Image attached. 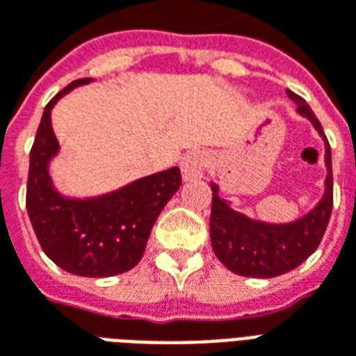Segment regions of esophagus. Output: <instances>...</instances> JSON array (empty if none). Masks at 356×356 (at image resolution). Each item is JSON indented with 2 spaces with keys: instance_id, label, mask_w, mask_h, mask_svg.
I'll list each match as a JSON object with an SVG mask.
<instances>
[{
  "instance_id": "1",
  "label": "esophagus",
  "mask_w": 356,
  "mask_h": 356,
  "mask_svg": "<svg viewBox=\"0 0 356 356\" xmlns=\"http://www.w3.org/2000/svg\"><path fill=\"white\" fill-rule=\"evenodd\" d=\"M208 163V156L200 152V150H193L185 154V158L181 160V173L185 181H193V179H200L206 170Z\"/></svg>"
}]
</instances>
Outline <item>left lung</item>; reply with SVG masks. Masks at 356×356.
<instances>
[{
  "label": "left lung",
  "instance_id": "obj_1",
  "mask_svg": "<svg viewBox=\"0 0 356 356\" xmlns=\"http://www.w3.org/2000/svg\"><path fill=\"white\" fill-rule=\"evenodd\" d=\"M288 97L298 104L301 116L313 122L314 129L326 143V193L318 206L305 217L288 225H268L252 221L229 206L219 196L217 185H211V217L209 238L217 259L225 267L242 276L273 278L299 267L321 244L328 227L334 206V177H332V148L322 131L318 118L314 116L305 99L288 89Z\"/></svg>",
  "mask_w": 356,
  "mask_h": 356
}]
</instances>
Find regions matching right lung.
<instances>
[{
	"label": "right lung",
	"mask_w": 356,
	"mask_h": 356,
	"mask_svg": "<svg viewBox=\"0 0 356 356\" xmlns=\"http://www.w3.org/2000/svg\"><path fill=\"white\" fill-rule=\"evenodd\" d=\"M89 81H72L43 110L30 150L26 209L40 246L51 261L72 275L104 278L125 273L140 261L154 221L181 186V171H160L116 193L88 200L60 196L51 185L47 170L58 152L51 108L70 89Z\"/></svg>",
	"instance_id": "obj_1"
}]
</instances>
